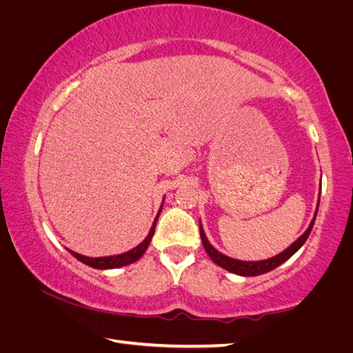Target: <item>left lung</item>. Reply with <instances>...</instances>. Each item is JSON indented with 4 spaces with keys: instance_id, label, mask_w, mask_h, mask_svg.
<instances>
[{
    "instance_id": "left-lung-1",
    "label": "left lung",
    "mask_w": 353,
    "mask_h": 353,
    "mask_svg": "<svg viewBox=\"0 0 353 353\" xmlns=\"http://www.w3.org/2000/svg\"><path fill=\"white\" fill-rule=\"evenodd\" d=\"M319 205V203H318ZM316 214H318V209L316 212H314V217L312 220L310 226L307 228V231L302 234V236L296 240L294 243H292L288 246L285 251H282L281 254H277L271 259H267V261H259V262H243V261H236V259H231L225 254H221L217 250L214 248V246L208 242L206 239V234L203 231L201 223H200V237H201V242L203 246H205V250L208 252V256L212 259V261L219 265V267L225 268L228 271H231L234 274H239V276H261L268 273V271L274 270L282 265L285 261H288L290 257H292L296 251H298L302 245L305 243V240L310 236V232L313 230V225H314V219H316Z\"/></svg>"
}]
</instances>
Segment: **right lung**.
Instances as JSON below:
<instances>
[{
    "label": "right lung",
    "mask_w": 353,
    "mask_h": 353,
    "mask_svg": "<svg viewBox=\"0 0 353 353\" xmlns=\"http://www.w3.org/2000/svg\"><path fill=\"white\" fill-rule=\"evenodd\" d=\"M161 208H163V205H161ZM161 212V209H159ZM159 212L157 215V219H154L153 225L150 228V232H148V236L142 240V242L136 246V248L130 250L127 252H123V254H117V256H108V257H86V256H82V254H77V252H74L70 250L71 254L77 259V261H80L85 265H88V267H92V268H97V270H111V268H121V267H125V265H130L138 261V259L142 257V254H144L145 250L148 248V243H150V240L153 237V232H154V226H157V221H158V217H159Z\"/></svg>",
    "instance_id": "add662e5"
}]
</instances>
